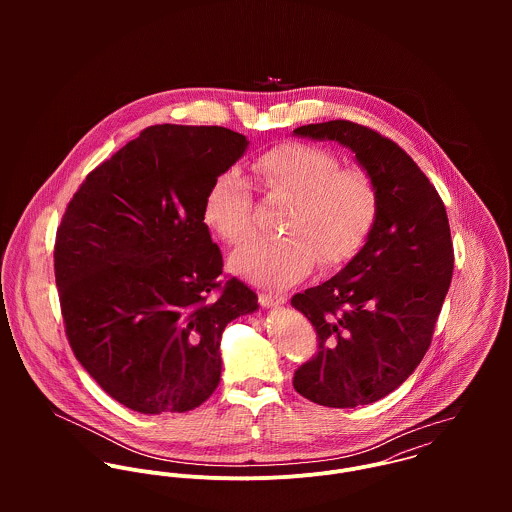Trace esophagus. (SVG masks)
I'll use <instances>...</instances> for the list:
<instances>
[{
    "instance_id": "obj_1",
    "label": "esophagus",
    "mask_w": 512,
    "mask_h": 512,
    "mask_svg": "<svg viewBox=\"0 0 512 512\" xmlns=\"http://www.w3.org/2000/svg\"><path fill=\"white\" fill-rule=\"evenodd\" d=\"M258 299H260V303L264 307H278V305H284L288 301V295H284V293L262 292L258 293Z\"/></svg>"
}]
</instances>
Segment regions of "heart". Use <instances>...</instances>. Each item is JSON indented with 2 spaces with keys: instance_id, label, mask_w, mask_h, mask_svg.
Returning <instances> with one entry per match:
<instances>
[{
  "instance_id": "heart-1",
  "label": "heart",
  "mask_w": 512,
  "mask_h": 512,
  "mask_svg": "<svg viewBox=\"0 0 512 512\" xmlns=\"http://www.w3.org/2000/svg\"><path fill=\"white\" fill-rule=\"evenodd\" d=\"M266 195L286 201L284 236L246 244L230 258L242 278L284 288L301 280L319 260L333 270L365 246L378 217V187L361 165H341L325 147L286 142L264 151L252 165ZM205 222L238 246L254 232L252 195L238 171H224L205 197Z\"/></svg>"
}]
</instances>
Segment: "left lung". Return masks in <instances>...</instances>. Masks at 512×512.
I'll use <instances>...</instances> for the list:
<instances>
[{
  "instance_id": "8db88e82",
  "label": "left lung",
  "mask_w": 512,
  "mask_h": 512,
  "mask_svg": "<svg viewBox=\"0 0 512 512\" xmlns=\"http://www.w3.org/2000/svg\"><path fill=\"white\" fill-rule=\"evenodd\" d=\"M293 134L349 147L378 187V217L361 252L292 297L319 343L295 370L293 388L321 406H365L396 390L432 343L453 276L447 213L416 161L378 132L331 120Z\"/></svg>"
}]
</instances>
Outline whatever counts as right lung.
Here are the masks:
<instances>
[{
    "label": "right lung",
    "instance_id": "right-lung-1",
    "mask_svg": "<svg viewBox=\"0 0 512 512\" xmlns=\"http://www.w3.org/2000/svg\"><path fill=\"white\" fill-rule=\"evenodd\" d=\"M248 140L220 126H149L90 171L63 215L55 280L74 357L140 414L189 412L219 386L224 327L258 309L205 224L215 179Z\"/></svg>",
    "mask_w": 512,
    "mask_h": 512
}]
</instances>
